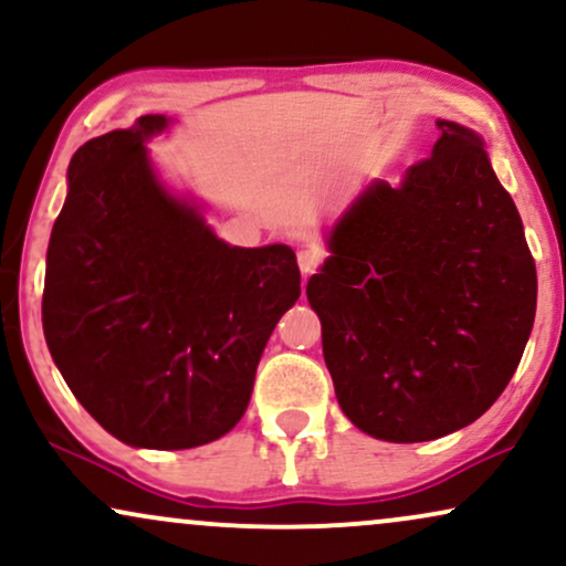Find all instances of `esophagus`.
Masks as SVG:
<instances>
[{"label":"esophagus","mask_w":566,"mask_h":566,"mask_svg":"<svg viewBox=\"0 0 566 566\" xmlns=\"http://www.w3.org/2000/svg\"><path fill=\"white\" fill-rule=\"evenodd\" d=\"M321 261H324V250L316 248V245L297 250V266H300V271H303L305 276L313 274V271L321 266Z\"/></svg>","instance_id":"34e87169"}]
</instances>
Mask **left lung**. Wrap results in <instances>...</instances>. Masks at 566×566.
I'll return each instance as SVG.
<instances>
[{
  "instance_id": "1",
  "label": "left lung",
  "mask_w": 566,
  "mask_h": 566,
  "mask_svg": "<svg viewBox=\"0 0 566 566\" xmlns=\"http://www.w3.org/2000/svg\"><path fill=\"white\" fill-rule=\"evenodd\" d=\"M399 188L368 185L336 221L307 303L342 412L374 439L431 441L496 402L525 353L538 276L483 140L436 119Z\"/></svg>"
}]
</instances>
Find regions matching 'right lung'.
<instances>
[{"instance_id":"right-lung-1","label":"right lung","mask_w":566,"mask_h":566,"mask_svg":"<svg viewBox=\"0 0 566 566\" xmlns=\"http://www.w3.org/2000/svg\"><path fill=\"white\" fill-rule=\"evenodd\" d=\"M164 127L146 114L70 159L41 316L70 391L114 439L190 449L245 415L300 269L287 245H227L156 180L143 143Z\"/></svg>"}]
</instances>
